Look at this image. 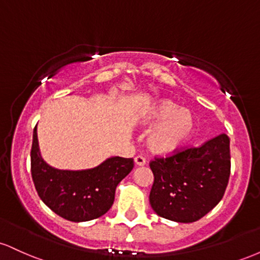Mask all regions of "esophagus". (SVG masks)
I'll return each mask as SVG.
<instances>
[{"instance_id": "1", "label": "esophagus", "mask_w": 260, "mask_h": 260, "mask_svg": "<svg viewBox=\"0 0 260 260\" xmlns=\"http://www.w3.org/2000/svg\"><path fill=\"white\" fill-rule=\"evenodd\" d=\"M134 162H136L137 166H144L147 160H145V157L142 156V155H138V156L134 157Z\"/></svg>"}]
</instances>
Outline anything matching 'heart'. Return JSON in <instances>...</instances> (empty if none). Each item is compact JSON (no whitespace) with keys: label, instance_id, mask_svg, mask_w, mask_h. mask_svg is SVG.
Instances as JSON below:
<instances>
[{"label":"heart","instance_id":"1","mask_svg":"<svg viewBox=\"0 0 260 260\" xmlns=\"http://www.w3.org/2000/svg\"><path fill=\"white\" fill-rule=\"evenodd\" d=\"M140 122L145 126L156 124L149 133L147 143L151 151L162 155L180 150L196 131L194 115L168 99L149 106L140 116Z\"/></svg>","mask_w":260,"mask_h":260}]
</instances>
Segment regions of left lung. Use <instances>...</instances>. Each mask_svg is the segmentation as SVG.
<instances>
[{
	"instance_id": "1",
	"label": "left lung",
	"mask_w": 260,
	"mask_h": 260,
	"mask_svg": "<svg viewBox=\"0 0 260 260\" xmlns=\"http://www.w3.org/2000/svg\"><path fill=\"white\" fill-rule=\"evenodd\" d=\"M150 169L149 201L155 213L171 221L194 222L222 199L231 171L230 139L222 133L201 147L155 157Z\"/></svg>"
}]
</instances>
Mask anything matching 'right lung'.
I'll return each mask as SVG.
<instances>
[{
  "mask_svg": "<svg viewBox=\"0 0 260 260\" xmlns=\"http://www.w3.org/2000/svg\"><path fill=\"white\" fill-rule=\"evenodd\" d=\"M37 127L32 132L31 177L39 197L53 213L73 222L98 219L110 210L116 187L132 171L133 159L112 156L88 170H58L44 161Z\"/></svg>",
  "mask_w": 260,
  "mask_h": 260,
  "instance_id": "add662e5",
  "label": "right lung"
}]
</instances>
